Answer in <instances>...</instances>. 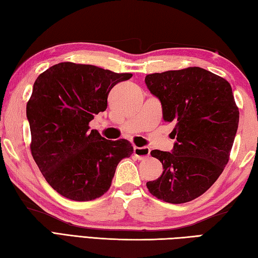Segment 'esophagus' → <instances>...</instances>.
<instances>
[{"label":"esophagus","mask_w":258,"mask_h":258,"mask_svg":"<svg viewBox=\"0 0 258 258\" xmlns=\"http://www.w3.org/2000/svg\"><path fill=\"white\" fill-rule=\"evenodd\" d=\"M134 154L137 156L138 159H146L149 157L150 155V149L147 147H134Z\"/></svg>","instance_id":"obj_1"}]
</instances>
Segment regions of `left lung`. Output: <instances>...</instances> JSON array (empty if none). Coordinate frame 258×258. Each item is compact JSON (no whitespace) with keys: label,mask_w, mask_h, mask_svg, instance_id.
Masks as SVG:
<instances>
[{"label":"left lung","mask_w":258,"mask_h":258,"mask_svg":"<svg viewBox=\"0 0 258 258\" xmlns=\"http://www.w3.org/2000/svg\"><path fill=\"white\" fill-rule=\"evenodd\" d=\"M145 83L162 103L164 120L175 124L176 139L172 152H150L164 171L146 185L165 202L192 201L211 187L229 160L239 122L231 86L201 67L149 74Z\"/></svg>","instance_id":"obj_1"}]
</instances>
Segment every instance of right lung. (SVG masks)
<instances>
[{"label":"right lung","instance_id":"1","mask_svg":"<svg viewBox=\"0 0 258 258\" xmlns=\"http://www.w3.org/2000/svg\"><path fill=\"white\" fill-rule=\"evenodd\" d=\"M131 76L70 61L38 76L27 103L31 154L60 196L74 201L102 197L120 160L134 153L128 140H108L89 127L94 114L105 111L111 89Z\"/></svg>","mask_w":258,"mask_h":258}]
</instances>
